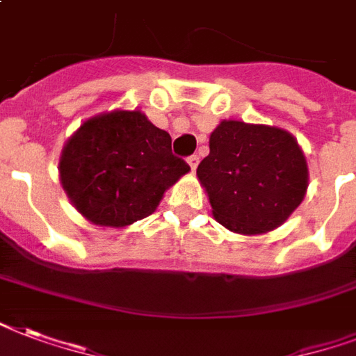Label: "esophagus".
Here are the masks:
<instances>
[{"label":"esophagus","instance_id":"esophagus-1","mask_svg":"<svg viewBox=\"0 0 356 356\" xmlns=\"http://www.w3.org/2000/svg\"><path fill=\"white\" fill-rule=\"evenodd\" d=\"M188 166L192 168V172H195V168H197V164H200V156L197 155H192V156H188Z\"/></svg>","mask_w":356,"mask_h":356}]
</instances>
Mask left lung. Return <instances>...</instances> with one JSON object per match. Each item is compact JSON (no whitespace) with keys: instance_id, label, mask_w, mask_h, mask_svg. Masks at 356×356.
<instances>
[{"instance_id":"left-lung-1","label":"left lung","mask_w":356,"mask_h":356,"mask_svg":"<svg viewBox=\"0 0 356 356\" xmlns=\"http://www.w3.org/2000/svg\"><path fill=\"white\" fill-rule=\"evenodd\" d=\"M197 166L212 216L243 236L281 227L309 188V166L292 134L275 125L222 120Z\"/></svg>"}]
</instances>
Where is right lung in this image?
Instances as JSON below:
<instances>
[{
    "mask_svg": "<svg viewBox=\"0 0 356 356\" xmlns=\"http://www.w3.org/2000/svg\"><path fill=\"white\" fill-rule=\"evenodd\" d=\"M190 172L172 155V138L142 111H108L81 123L63 147L58 177L81 216L122 229L156 211L170 186Z\"/></svg>",
    "mask_w": 356,
    "mask_h": 356,
    "instance_id": "1",
    "label": "right lung"
}]
</instances>
